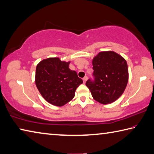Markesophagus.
Wrapping results in <instances>:
<instances>
[{
	"label": "esophagus",
	"mask_w": 154,
	"mask_h": 154,
	"mask_svg": "<svg viewBox=\"0 0 154 154\" xmlns=\"http://www.w3.org/2000/svg\"><path fill=\"white\" fill-rule=\"evenodd\" d=\"M87 79H88V77H87V76H85L83 78V82L85 83V82L87 81Z\"/></svg>",
	"instance_id": "esophagus-1"
}]
</instances>
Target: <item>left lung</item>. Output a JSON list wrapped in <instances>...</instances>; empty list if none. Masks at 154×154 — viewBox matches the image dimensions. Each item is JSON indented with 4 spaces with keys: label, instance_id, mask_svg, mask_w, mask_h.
Returning a JSON list of instances; mask_svg holds the SVG:
<instances>
[{
    "label": "left lung",
    "instance_id": "8db88e82",
    "mask_svg": "<svg viewBox=\"0 0 154 154\" xmlns=\"http://www.w3.org/2000/svg\"><path fill=\"white\" fill-rule=\"evenodd\" d=\"M92 65L94 79L86 82L92 97L102 104L116 101L128 83L127 61L113 51L101 52L94 58Z\"/></svg>",
    "mask_w": 154,
    "mask_h": 154
}]
</instances>
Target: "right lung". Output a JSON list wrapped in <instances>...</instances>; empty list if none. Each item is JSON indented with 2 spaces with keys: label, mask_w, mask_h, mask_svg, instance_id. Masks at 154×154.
Instances as JSON below:
<instances>
[{
  "label": "right lung",
  "mask_w": 154,
  "mask_h": 154,
  "mask_svg": "<svg viewBox=\"0 0 154 154\" xmlns=\"http://www.w3.org/2000/svg\"><path fill=\"white\" fill-rule=\"evenodd\" d=\"M69 63L58 58H48L36 66V87L50 104L57 106L66 104L73 98L76 89L83 83L76 71L69 68Z\"/></svg>",
  "instance_id": "right-lung-1"
}]
</instances>
